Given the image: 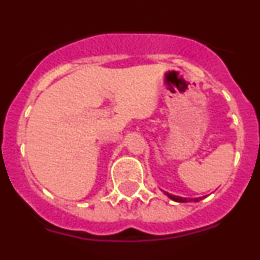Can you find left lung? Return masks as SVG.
Masks as SVG:
<instances>
[{
  "label": "left lung",
  "instance_id": "1",
  "mask_svg": "<svg viewBox=\"0 0 260 260\" xmlns=\"http://www.w3.org/2000/svg\"><path fill=\"white\" fill-rule=\"evenodd\" d=\"M164 193L167 194V196L169 197L171 200H173V201L176 202H191V201H200V200H202V197H200V199H186V197H179V196H174V194H171L168 193V192H164Z\"/></svg>",
  "mask_w": 260,
  "mask_h": 260
}]
</instances>
